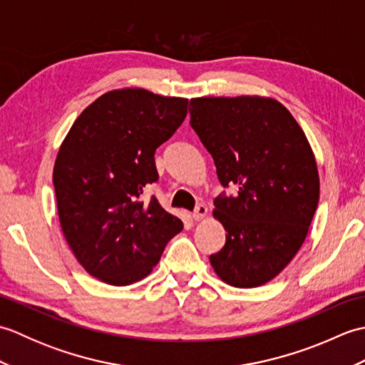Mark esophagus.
Instances as JSON below:
<instances>
[{
    "mask_svg": "<svg viewBox=\"0 0 365 365\" xmlns=\"http://www.w3.org/2000/svg\"><path fill=\"white\" fill-rule=\"evenodd\" d=\"M207 213H208V208H207V205H204V204H199V205L196 207V210L192 212V220H195V221L204 220L205 216H207Z\"/></svg>",
    "mask_w": 365,
    "mask_h": 365,
    "instance_id": "esophagus-1",
    "label": "esophagus"
}]
</instances>
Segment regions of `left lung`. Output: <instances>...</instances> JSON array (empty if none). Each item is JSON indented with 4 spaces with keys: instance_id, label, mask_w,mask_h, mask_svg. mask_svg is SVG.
Here are the masks:
<instances>
[{
    "instance_id": "obj_1",
    "label": "left lung",
    "mask_w": 365,
    "mask_h": 365,
    "mask_svg": "<svg viewBox=\"0 0 365 365\" xmlns=\"http://www.w3.org/2000/svg\"><path fill=\"white\" fill-rule=\"evenodd\" d=\"M191 127L212 153L222 187L213 216L226 245L210 255L221 281L238 289L269 282L307 237L319 205L320 178L304 131L277 100L260 96L199 97Z\"/></svg>"
}]
</instances>
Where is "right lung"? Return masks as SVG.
Instances as JSON below:
<instances>
[{
    "mask_svg": "<svg viewBox=\"0 0 365 365\" xmlns=\"http://www.w3.org/2000/svg\"><path fill=\"white\" fill-rule=\"evenodd\" d=\"M188 98L141 88L114 89L84 110L59 147L53 169L67 245L91 276L130 285L152 273L170 238L183 229L157 197L155 150L182 125Z\"/></svg>",
    "mask_w": 365,
    "mask_h": 365,
    "instance_id": "right-lung-1",
    "label": "right lung"
}]
</instances>
